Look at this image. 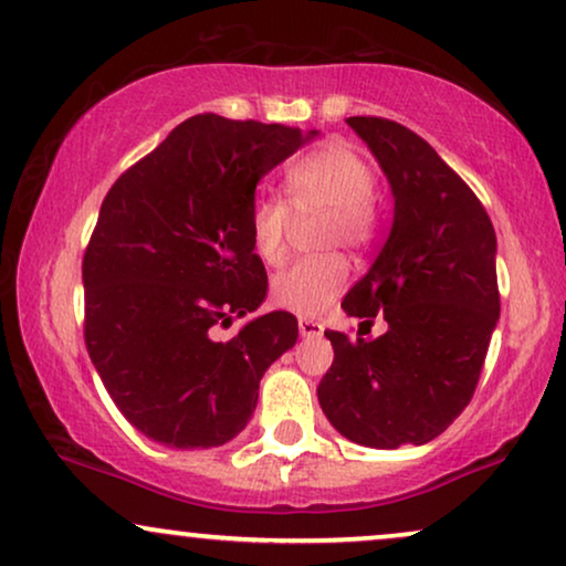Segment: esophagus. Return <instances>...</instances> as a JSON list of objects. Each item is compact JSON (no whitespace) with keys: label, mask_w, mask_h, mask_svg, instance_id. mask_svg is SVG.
<instances>
[{"label":"esophagus","mask_w":566,"mask_h":566,"mask_svg":"<svg viewBox=\"0 0 566 566\" xmlns=\"http://www.w3.org/2000/svg\"><path fill=\"white\" fill-rule=\"evenodd\" d=\"M297 328H300V334H303V336H321V334H324V326H321L318 321H313V318H300Z\"/></svg>","instance_id":"esophagus-1"}]
</instances>
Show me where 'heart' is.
Returning a JSON list of instances; mask_svg holds the SVG:
<instances>
[{
	"instance_id": "1",
	"label": "heart",
	"mask_w": 566,
	"mask_h": 566,
	"mask_svg": "<svg viewBox=\"0 0 566 566\" xmlns=\"http://www.w3.org/2000/svg\"><path fill=\"white\" fill-rule=\"evenodd\" d=\"M287 203L259 196L250 203V242L263 263H282L287 232L295 217L326 213L321 245L360 248L376 230V177L368 161L342 140H326L290 164L284 175ZM345 255L326 253L295 261L271 282L276 305L300 316H318L347 284Z\"/></svg>"
}]
</instances>
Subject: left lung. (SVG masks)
Listing matches in <instances>:
<instances>
[{
	"label": "left lung",
	"mask_w": 566,
	"mask_h": 566,
	"mask_svg": "<svg viewBox=\"0 0 566 566\" xmlns=\"http://www.w3.org/2000/svg\"><path fill=\"white\" fill-rule=\"evenodd\" d=\"M395 196V219L347 316L389 328L353 342L326 332L334 363L318 384L328 423L376 449L428 443L473 399L499 321L496 232L483 203L428 143L384 117H349Z\"/></svg>",
	"instance_id": "1"
}]
</instances>
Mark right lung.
<instances>
[{
  "label": "right lung",
  "mask_w": 566,
  "mask_h": 566,
  "mask_svg": "<svg viewBox=\"0 0 566 566\" xmlns=\"http://www.w3.org/2000/svg\"><path fill=\"white\" fill-rule=\"evenodd\" d=\"M318 135L196 114L106 192L83 255L85 347L130 423L175 449L234 439L259 384L297 342L287 311L221 328L266 297L250 203L266 171Z\"/></svg>",
  "instance_id": "right-lung-1"
}]
</instances>
